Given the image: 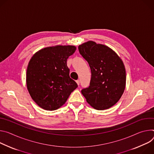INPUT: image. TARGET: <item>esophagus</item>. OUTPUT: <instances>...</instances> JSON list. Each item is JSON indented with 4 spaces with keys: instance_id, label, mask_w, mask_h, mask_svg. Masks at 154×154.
Masks as SVG:
<instances>
[{
    "instance_id": "esophagus-1",
    "label": "esophagus",
    "mask_w": 154,
    "mask_h": 154,
    "mask_svg": "<svg viewBox=\"0 0 154 154\" xmlns=\"http://www.w3.org/2000/svg\"><path fill=\"white\" fill-rule=\"evenodd\" d=\"M76 82L77 83V84H78V86H79V79L76 80Z\"/></svg>"
}]
</instances>
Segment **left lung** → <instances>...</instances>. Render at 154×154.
I'll list each match as a JSON object with an SVG mask.
<instances>
[{
	"mask_svg": "<svg viewBox=\"0 0 154 154\" xmlns=\"http://www.w3.org/2000/svg\"><path fill=\"white\" fill-rule=\"evenodd\" d=\"M80 54L91 70L90 86L81 93L88 103L98 110L108 109L122 97L126 84L122 59L110 48L89 41L78 46Z\"/></svg>",
	"mask_w": 154,
	"mask_h": 154,
	"instance_id": "8db88e82",
	"label": "left lung"
}]
</instances>
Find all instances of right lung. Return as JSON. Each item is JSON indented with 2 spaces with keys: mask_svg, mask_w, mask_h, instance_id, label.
<instances>
[{
  "mask_svg": "<svg viewBox=\"0 0 154 154\" xmlns=\"http://www.w3.org/2000/svg\"><path fill=\"white\" fill-rule=\"evenodd\" d=\"M76 49L70 45L47 47L30 59L26 73L27 88L40 108L48 111L57 109L77 88L66 65L67 59Z\"/></svg>",
  "mask_w": 154,
  "mask_h": 154,
  "instance_id": "1",
  "label": "right lung"
}]
</instances>
